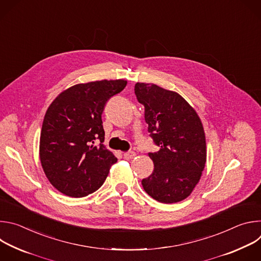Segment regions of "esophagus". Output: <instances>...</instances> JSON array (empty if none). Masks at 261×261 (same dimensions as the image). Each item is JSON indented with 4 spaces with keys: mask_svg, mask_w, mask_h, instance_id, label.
I'll list each match as a JSON object with an SVG mask.
<instances>
[{
    "mask_svg": "<svg viewBox=\"0 0 261 261\" xmlns=\"http://www.w3.org/2000/svg\"><path fill=\"white\" fill-rule=\"evenodd\" d=\"M134 156H135V152H133V151H129V152H127V153H125V154H124V159H126V160H130V159H132Z\"/></svg>",
    "mask_w": 261,
    "mask_h": 261,
    "instance_id": "esophagus-1",
    "label": "esophagus"
}]
</instances>
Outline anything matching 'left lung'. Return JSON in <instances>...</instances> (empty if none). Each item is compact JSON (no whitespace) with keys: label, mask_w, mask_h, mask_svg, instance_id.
I'll return each mask as SVG.
<instances>
[{"label":"left lung","mask_w":261,"mask_h":261,"mask_svg":"<svg viewBox=\"0 0 261 261\" xmlns=\"http://www.w3.org/2000/svg\"><path fill=\"white\" fill-rule=\"evenodd\" d=\"M134 91L144 106L150 137L159 146L158 152L148 153L154 171L141 180L142 187L160 202H178L191 194L204 169L206 143L201 121L175 92L144 83H137Z\"/></svg>","instance_id":"1"}]
</instances>
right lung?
Wrapping results in <instances>:
<instances>
[{"label":"right lung","mask_w":261,"mask_h":261,"mask_svg":"<svg viewBox=\"0 0 261 261\" xmlns=\"http://www.w3.org/2000/svg\"><path fill=\"white\" fill-rule=\"evenodd\" d=\"M127 85L100 81L73 86L48 107L40 136V161L54 187L70 197L97 191L118 159L103 145L106 102Z\"/></svg>","instance_id":"obj_1"}]
</instances>
